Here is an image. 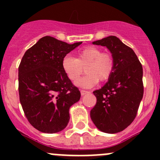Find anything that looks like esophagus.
Masks as SVG:
<instances>
[{
  "label": "esophagus",
  "instance_id": "1",
  "mask_svg": "<svg viewBox=\"0 0 160 160\" xmlns=\"http://www.w3.org/2000/svg\"><path fill=\"white\" fill-rule=\"evenodd\" d=\"M89 93V91H88V90H80V93H81V95H84V94H87V93Z\"/></svg>",
  "mask_w": 160,
  "mask_h": 160
}]
</instances>
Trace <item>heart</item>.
Segmentation results:
<instances>
[{"instance_id": "heart-1", "label": "heart", "mask_w": 160, "mask_h": 160, "mask_svg": "<svg viewBox=\"0 0 160 160\" xmlns=\"http://www.w3.org/2000/svg\"><path fill=\"white\" fill-rule=\"evenodd\" d=\"M62 69L72 81H76L86 71L87 74L77 84L84 88L95 86L98 81L105 82L114 70L115 61L110 52H102L96 46H87L78 52L77 57L66 56L62 62Z\"/></svg>"}]
</instances>
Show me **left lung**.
Instances as JSON below:
<instances>
[{"instance_id": "left-lung-1", "label": "left lung", "mask_w": 160, "mask_h": 160, "mask_svg": "<svg viewBox=\"0 0 160 160\" xmlns=\"http://www.w3.org/2000/svg\"><path fill=\"white\" fill-rule=\"evenodd\" d=\"M106 46L114 58L112 75L104 87L94 90L97 103L90 118L97 128L106 133H118L132 124L143 97L142 66L130 47L114 35L93 42Z\"/></svg>"}]
</instances>
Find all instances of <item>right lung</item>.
<instances>
[{"label": "right lung", "instance_id": "add662e5", "mask_svg": "<svg viewBox=\"0 0 160 160\" xmlns=\"http://www.w3.org/2000/svg\"><path fill=\"white\" fill-rule=\"evenodd\" d=\"M82 42L68 44L51 36L40 38L25 52L18 67V92L29 123L44 133L63 130L70 108L80 92L62 69L63 58Z\"/></svg>", "mask_w": 160, "mask_h": 160}]
</instances>
